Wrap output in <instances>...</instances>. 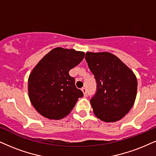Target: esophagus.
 Masks as SVG:
<instances>
[{"label": "esophagus", "instance_id": "esophagus-1", "mask_svg": "<svg viewBox=\"0 0 156 156\" xmlns=\"http://www.w3.org/2000/svg\"><path fill=\"white\" fill-rule=\"evenodd\" d=\"M82 91L83 92L84 96H86V95H87V90H86V88L82 87Z\"/></svg>", "mask_w": 156, "mask_h": 156}]
</instances>
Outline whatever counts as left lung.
Segmentation results:
<instances>
[{
	"label": "left lung",
	"instance_id": "obj_1",
	"mask_svg": "<svg viewBox=\"0 0 156 156\" xmlns=\"http://www.w3.org/2000/svg\"><path fill=\"white\" fill-rule=\"evenodd\" d=\"M85 60L97 82V92L90 100L96 117L105 122L122 119L133 106L137 80L134 72L108 52H87Z\"/></svg>",
	"mask_w": 156,
	"mask_h": 156
}]
</instances>
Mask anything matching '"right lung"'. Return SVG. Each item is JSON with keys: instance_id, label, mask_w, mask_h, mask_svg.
Instances as JSON below:
<instances>
[{"instance_id": "obj_1", "label": "right lung", "mask_w": 156, "mask_h": 156, "mask_svg": "<svg viewBox=\"0 0 156 156\" xmlns=\"http://www.w3.org/2000/svg\"><path fill=\"white\" fill-rule=\"evenodd\" d=\"M84 57L82 51L55 48L32 69L28 79L29 98L40 114L58 120L72 111L83 93L69 72Z\"/></svg>"}]
</instances>
